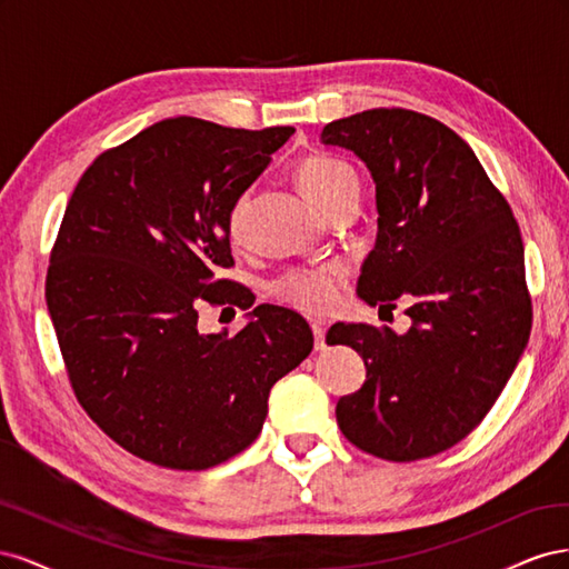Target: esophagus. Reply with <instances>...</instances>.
<instances>
[{
    "label": "esophagus",
    "mask_w": 569,
    "mask_h": 569,
    "mask_svg": "<svg viewBox=\"0 0 569 569\" xmlns=\"http://www.w3.org/2000/svg\"><path fill=\"white\" fill-rule=\"evenodd\" d=\"M313 337H316V351H322L325 343V327L322 325H313Z\"/></svg>",
    "instance_id": "obj_1"
}]
</instances>
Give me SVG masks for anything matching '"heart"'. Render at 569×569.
I'll return each mask as SVG.
<instances>
[{
    "instance_id": "1",
    "label": "heart",
    "mask_w": 569,
    "mask_h": 569,
    "mask_svg": "<svg viewBox=\"0 0 569 569\" xmlns=\"http://www.w3.org/2000/svg\"><path fill=\"white\" fill-rule=\"evenodd\" d=\"M297 182L301 187L303 197L311 203H316L325 213L343 197L358 192L353 170L343 161L332 157L306 159L297 168ZM244 209H247V199L239 197L228 218V232L234 242L242 237V230H244ZM339 289H341V270L337 266L291 270L274 282V295L284 299L287 303L297 306L299 311L311 313V316L332 311V306L339 299Z\"/></svg>"
}]
</instances>
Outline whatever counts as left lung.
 <instances>
[{
  "instance_id": "8db88e82",
  "label": "left lung",
  "mask_w": 569,
  "mask_h": 569,
  "mask_svg": "<svg viewBox=\"0 0 569 569\" xmlns=\"http://www.w3.org/2000/svg\"><path fill=\"white\" fill-rule=\"evenodd\" d=\"M320 142L353 151L375 182L380 218L358 297L410 303L403 335L363 322L327 332L368 370L337 403L339 429L385 460L437 456L485 420L529 341L518 220L470 144L425 113L370 109L327 123Z\"/></svg>"
}]
</instances>
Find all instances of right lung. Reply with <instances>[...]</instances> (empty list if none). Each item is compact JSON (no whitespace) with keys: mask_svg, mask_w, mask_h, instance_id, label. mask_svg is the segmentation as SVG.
Wrapping results in <instances>:
<instances>
[{"mask_svg":"<svg viewBox=\"0 0 569 569\" xmlns=\"http://www.w3.org/2000/svg\"><path fill=\"white\" fill-rule=\"evenodd\" d=\"M295 128L166 118L84 170L47 270V308L88 416L132 456L206 470L242 453L272 385L313 349L308 322L261 303L237 335L199 332V306L244 308L228 218Z\"/></svg>","mask_w":569,"mask_h":569,"instance_id":"obj_1","label":"right lung"}]
</instances>
